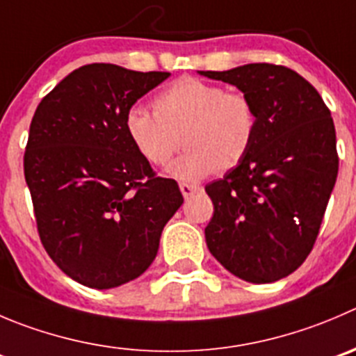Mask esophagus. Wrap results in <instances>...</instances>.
<instances>
[{
  "label": "esophagus",
  "instance_id": "obj_1",
  "mask_svg": "<svg viewBox=\"0 0 356 356\" xmlns=\"http://www.w3.org/2000/svg\"><path fill=\"white\" fill-rule=\"evenodd\" d=\"M180 191H181V194H184L185 199H191L192 195L197 194L199 187L197 185H191V184H180Z\"/></svg>",
  "mask_w": 356,
  "mask_h": 356
}]
</instances>
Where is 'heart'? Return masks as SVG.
<instances>
[{
	"label": "heart",
	"instance_id": "heart-1",
	"mask_svg": "<svg viewBox=\"0 0 356 356\" xmlns=\"http://www.w3.org/2000/svg\"><path fill=\"white\" fill-rule=\"evenodd\" d=\"M253 101L243 92H227L204 80H176L155 96L154 113L133 106L124 118V129L138 154L152 165H171V175L197 181L213 171H229L246 157L257 134Z\"/></svg>",
	"mask_w": 356,
	"mask_h": 356
}]
</instances>
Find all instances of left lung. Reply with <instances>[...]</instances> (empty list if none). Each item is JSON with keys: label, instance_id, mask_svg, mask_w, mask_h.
Wrapping results in <instances>:
<instances>
[{"label": "left lung", "instance_id": "1", "mask_svg": "<svg viewBox=\"0 0 356 356\" xmlns=\"http://www.w3.org/2000/svg\"><path fill=\"white\" fill-rule=\"evenodd\" d=\"M199 74L238 87L259 120L246 157L206 185L215 206L206 245L245 282H277L316 241L339 169L334 120L318 90L290 67L255 63Z\"/></svg>", "mask_w": 356, "mask_h": 356}]
</instances>
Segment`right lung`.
Instances as JSON below:
<instances>
[{
    "instance_id": "obj_1",
    "label": "right lung",
    "mask_w": 356,
    "mask_h": 356,
    "mask_svg": "<svg viewBox=\"0 0 356 356\" xmlns=\"http://www.w3.org/2000/svg\"><path fill=\"white\" fill-rule=\"evenodd\" d=\"M168 76L87 64L43 97L31 120L24 176L40 239L64 274L90 289L141 276L184 204L178 184L155 176L124 129L125 113Z\"/></svg>"
}]
</instances>
